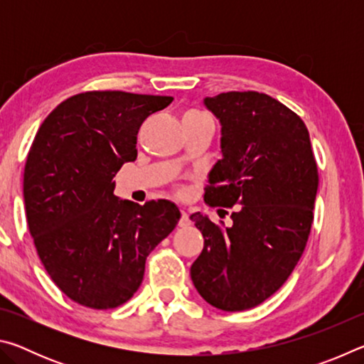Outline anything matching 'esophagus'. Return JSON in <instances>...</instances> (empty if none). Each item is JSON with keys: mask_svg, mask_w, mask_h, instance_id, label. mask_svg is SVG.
Instances as JSON below:
<instances>
[{"mask_svg": "<svg viewBox=\"0 0 364 364\" xmlns=\"http://www.w3.org/2000/svg\"><path fill=\"white\" fill-rule=\"evenodd\" d=\"M191 225V220H189V213L184 210V208H181V218H180V226L184 228V226H189Z\"/></svg>", "mask_w": 364, "mask_h": 364, "instance_id": "34e87169", "label": "esophagus"}]
</instances>
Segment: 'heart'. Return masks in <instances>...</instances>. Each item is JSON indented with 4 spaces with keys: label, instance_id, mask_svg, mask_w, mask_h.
<instances>
[{
    "label": "heart",
    "instance_id": "heart-1",
    "mask_svg": "<svg viewBox=\"0 0 364 364\" xmlns=\"http://www.w3.org/2000/svg\"><path fill=\"white\" fill-rule=\"evenodd\" d=\"M186 114H194V115H202L200 110H188Z\"/></svg>",
    "mask_w": 364,
    "mask_h": 364
}]
</instances>
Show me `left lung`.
Segmentation results:
<instances>
[{
    "label": "left lung",
    "mask_w": 364,
    "mask_h": 364,
    "mask_svg": "<svg viewBox=\"0 0 364 364\" xmlns=\"http://www.w3.org/2000/svg\"><path fill=\"white\" fill-rule=\"evenodd\" d=\"M205 106L221 122L223 159L210 171L204 202L234 210L230 228L191 215L204 236L191 279L212 306L242 311L278 291L304 254L318 165L304 120L274 97L230 91L205 97Z\"/></svg>",
    "instance_id": "8db88e82"
}]
</instances>
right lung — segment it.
I'll return each mask as SVG.
<instances>
[{
  "instance_id": "right-lung-1",
  "label": "right lung",
  "mask_w": 364,
  "mask_h": 364,
  "mask_svg": "<svg viewBox=\"0 0 364 364\" xmlns=\"http://www.w3.org/2000/svg\"><path fill=\"white\" fill-rule=\"evenodd\" d=\"M171 101L85 91L60 102L35 134L23 170L28 231L49 278L80 305L107 310L130 300L147 255L180 220L170 200H119L112 183L136 160L143 122Z\"/></svg>"
}]
</instances>
